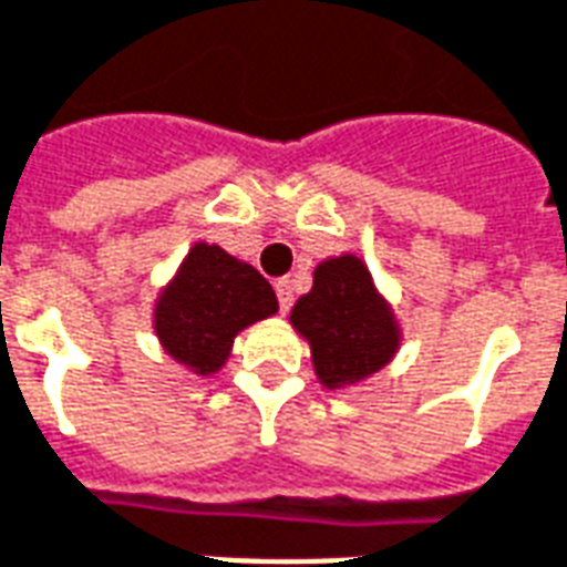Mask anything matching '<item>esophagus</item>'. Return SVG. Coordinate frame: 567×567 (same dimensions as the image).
Returning a JSON list of instances; mask_svg holds the SVG:
<instances>
[{
	"label": "esophagus",
	"instance_id": "1",
	"mask_svg": "<svg viewBox=\"0 0 567 567\" xmlns=\"http://www.w3.org/2000/svg\"><path fill=\"white\" fill-rule=\"evenodd\" d=\"M275 292H278V305H280V313H287L292 308V284L287 278H280L275 284Z\"/></svg>",
	"mask_w": 567,
	"mask_h": 567
}]
</instances>
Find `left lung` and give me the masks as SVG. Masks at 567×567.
Returning <instances> with one entry per match:
<instances>
[{
  "mask_svg": "<svg viewBox=\"0 0 567 567\" xmlns=\"http://www.w3.org/2000/svg\"><path fill=\"white\" fill-rule=\"evenodd\" d=\"M289 319L308 338L317 377L329 389H347L385 368L400 340L359 257L326 259Z\"/></svg>",
  "mask_w": 567,
  "mask_h": 567,
  "instance_id": "left-lung-1",
  "label": "left lung"
}]
</instances>
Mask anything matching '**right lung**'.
Returning <instances> with one entry per match:
<instances>
[{
  "instance_id": "obj_1",
  "label": "right lung",
  "mask_w": 567,
  "mask_h": 567,
  "mask_svg": "<svg viewBox=\"0 0 567 567\" xmlns=\"http://www.w3.org/2000/svg\"><path fill=\"white\" fill-rule=\"evenodd\" d=\"M278 310L275 289L218 245H194L155 308V331L169 355L199 377L227 361L233 338Z\"/></svg>"
}]
</instances>
